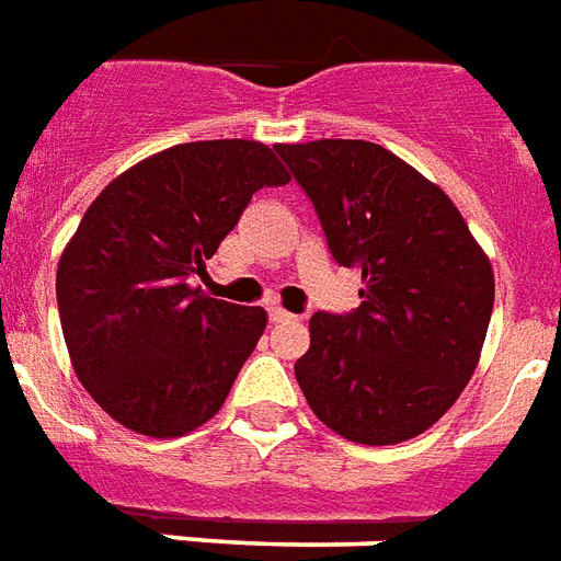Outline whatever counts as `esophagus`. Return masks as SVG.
Instances as JSON below:
<instances>
[{
	"mask_svg": "<svg viewBox=\"0 0 561 561\" xmlns=\"http://www.w3.org/2000/svg\"><path fill=\"white\" fill-rule=\"evenodd\" d=\"M267 312H270V321H273V323H285V321H291V318H294V314L285 312L282 306H270Z\"/></svg>",
	"mask_w": 561,
	"mask_h": 561,
	"instance_id": "esophagus-1",
	"label": "esophagus"
}]
</instances>
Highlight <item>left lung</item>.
<instances>
[{
  "mask_svg": "<svg viewBox=\"0 0 561 561\" xmlns=\"http://www.w3.org/2000/svg\"><path fill=\"white\" fill-rule=\"evenodd\" d=\"M312 198L327 247L363 270V302L314 312L294 375L327 428L363 446L428 431L479 365L493 270L437 184L383 145H273Z\"/></svg>",
  "mask_w": 561,
  "mask_h": 561,
  "instance_id": "obj_1",
  "label": "left lung"
}]
</instances>
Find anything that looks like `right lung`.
<instances>
[{"instance_id":"add662e5","label":"right lung","mask_w":561,"mask_h":561,"mask_svg":"<svg viewBox=\"0 0 561 561\" xmlns=\"http://www.w3.org/2000/svg\"><path fill=\"white\" fill-rule=\"evenodd\" d=\"M291 178L249 139L153 153L91 202L56 273L70 363L124 428L181 437L217 416L267 312L193 285L252 193Z\"/></svg>"}]
</instances>
